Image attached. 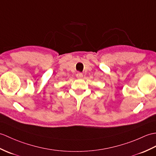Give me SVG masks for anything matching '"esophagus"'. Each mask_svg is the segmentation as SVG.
I'll list each match as a JSON object with an SVG mask.
<instances>
[{
  "mask_svg": "<svg viewBox=\"0 0 156 156\" xmlns=\"http://www.w3.org/2000/svg\"><path fill=\"white\" fill-rule=\"evenodd\" d=\"M76 77L78 78H82L83 77V74L82 73H80V72H78V73L76 74Z\"/></svg>",
  "mask_w": 156,
  "mask_h": 156,
  "instance_id": "34e87169",
  "label": "esophagus"
}]
</instances>
